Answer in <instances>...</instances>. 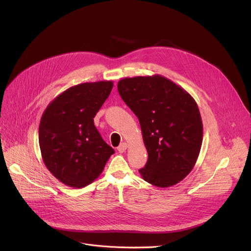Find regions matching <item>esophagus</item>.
<instances>
[{
  "label": "esophagus",
  "instance_id": "34e87169",
  "mask_svg": "<svg viewBox=\"0 0 251 251\" xmlns=\"http://www.w3.org/2000/svg\"><path fill=\"white\" fill-rule=\"evenodd\" d=\"M127 148H128V144L126 142H123L120 144V146H119L118 151H119V152H124L127 150Z\"/></svg>",
  "mask_w": 251,
  "mask_h": 251
}]
</instances>
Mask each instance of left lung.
<instances>
[{"mask_svg": "<svg viewBox=\"0 0 251 251\" xmlns=\"http://www.w3.org/2000/svg\"><path fill=\"white\" fill-rule=\"evenodd\" d=\"M118 90L138 118L149 153L141 177L156 187L176 185L191 172L201 149L203 127L195 100L157 74L123 78Z\"/></svg>", "mask_w": 251, "mask_h": 251, "instance_id": "1", "label": "left lung"}]
</instances>
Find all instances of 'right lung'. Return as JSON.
I'll use <instances>...</instances> for the list:
<instances>
[{
  "mask_svg": "<svg viewBox=\"0 0 251 251\" xmlns=\"http://www.w3.org/2000/svg\"><path fill=\"white\" fill-rule=\"evenodd\" d=\"M113 85V81L74 85L52 100L42 116L38 140L43 161L65 185L87 186L115 152L94 123Z\"/></svg>",
  "mask_w": 251,
  "mask_h": 251,
  "instance_id": "add662e5",
  "label": "right lung"
}]
</instances>
